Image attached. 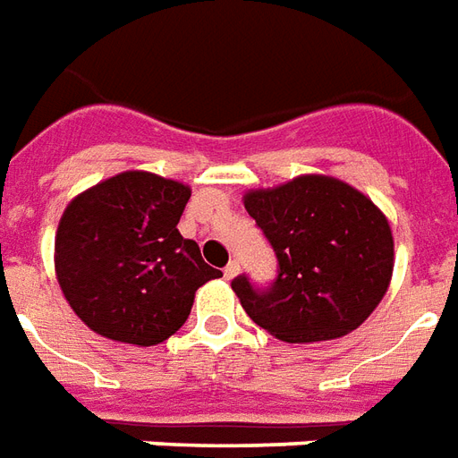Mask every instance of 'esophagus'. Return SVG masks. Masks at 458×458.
Wrapping results in <instances>:
<instances>
[{
    "mask_svg": "<svg viewBox=\"0 0 458 458\" xmlns=\"http://www.w3.org/2000/svg\"><path fill=\"white\" fill-rule=\"evenodd\" d=\"M238 274H240V262L233 259V262L225 264V269H223V276H225V279H233V276H238Z\"/></svg>",
    "mask_w": 458,
    "mask_h": 458,
    "instance_id": "1",
    "label": "esophagus"
}]
</instances>
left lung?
<instances>
[{"label":"left lung","instance_id":"1","mask_svg":"<svg viewBox=\"0 0 458 458\" xmlns=\"http://www.w3.org/2000/svg\"><path fill=\"white\" fill-rule=\"evenodd\" d=\"M247 213L276 255L272 286L233 279L245 313L284 342L357 330L388 291L393 235L371 199L340 179L303 174L245 194Z\"/></svg>","mask_w":458,"mask_h":458}]
</instances>
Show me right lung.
I'll return each instance as SVG.
<instances>
[{
  "label": "right lung",
  "instance_id": "1",
  "mask_svg": "<svg viewBox=\"0 0 458 458\" xmlns=\"http://www.w3.org/2000/svg\"><path fill=\"white\" fill-rule=\"evenodd\" d=\"M191 189L150 172H121L67 203L55 274L67 303L108 340L152 347L186 323L194 293L223 276L177 223Z\"/></svg>",
  "mask_w": 458,
  "mask_h": 458
}]
</instances>
